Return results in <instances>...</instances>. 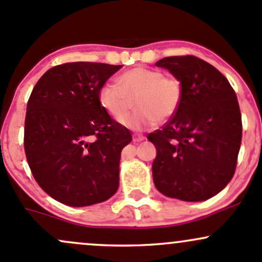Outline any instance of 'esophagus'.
I'll return each instance as SVG.
<instances>
[{
	"label": "esophagus",
	"instance_id": "obj_1",
	"mask_svg": "<svg viewBox=\"0 0 262 262\" xmlns=\"http://www.w3.org/2000/svg\"><path fill=\"white\" fill-rule=\"evenodd\" d=\"M132 139H134V142H141V141H143V140H145V136H142V135L134 134Z\"/></svg>",
	"mask_w": 262,
	"mask_h": 262
}]
</instances>
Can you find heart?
Returning a JSON list of instances; mask_svg holds the SVG:
<instances>
[{"label":"heart","instance_id":"b5f03b06","mask_svg":"<svg viewBox=\"0 0 262 262\" xmlns=\"http://www.w3.org/2000/svg\"><path fill=\"white\" fill-rule=\"evenodd\" d=\"M97 98L101 107L116 121L127 116L134 100L136 112L123 121V125L145 130L176 114L181 105L182 86L176 77L159 70L134 67L117 77V85L103 83Z\"/></svg>","mask_w":262,"mask_h":262}]
</instances>
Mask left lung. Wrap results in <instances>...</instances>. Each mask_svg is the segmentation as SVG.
<instances>
[{
    "label": "left lung",
    "mask_w": 262,
    "mask_h": 262,
    "mask_svg": "<svg viewBox=\"0 0 262 262\" xmlns=\"http://www.w3.org/2000/svg\"><path fill=\"white\" fill-rule=\"evenodd\" d=\"M156 66L182 86L181 105L161 130L148 134L157 156L154 184L168 198L204 201L231 181L243 137L237 97L227 78L196 56H171Z\"/></svg>",
    "instance_id": "left-lung-1"
}]
</instances>
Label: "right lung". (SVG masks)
I'll return each mask as SVG.
<instances>
[{"mask_svg": "<svg viewBox=\"0 0 262 262\" xmlns=\"http://www.w3.org/2000/svg\"><path fill=\"white\" fill-rule=\"evenodd\" d=\"M121 64L69 62L50 69L27 102L24 146L36 182L74 207L108 200L119 188L130 131L98 103V89Z\"/></svg>", "mask_w": 262, "mask_h": 262, "instance_id": "1", "label": "right lung"}]
</instances>
